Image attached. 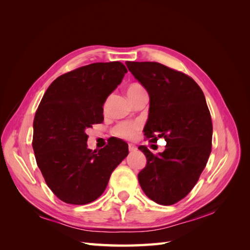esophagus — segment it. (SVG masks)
Instances as JSON below:
<instances>
[{
    "label": "esophagus",
    "instance_id": "34e87169",
    "mask_svg": "<svg viewBox=\"0 0 250 250\" xmlns=\"http://www.w3.org/2000/svg\"><path fill=\"white\" fill-rule=\"evenodd\" d=\"M128 149H129L130 152H134V151H137V147H135L133 144H129V145H128Z\"/></svg>",
    "mask_w": 250,
    "mask_h": 250
}]
</instances>
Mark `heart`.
<instances>
[{"label":"heart","mask_w":250,"mask_h":250,"mask_svg":"<svg viewBox=\"0 0 250 250\" xmlns=\"http://www.w3.org/2000/svg\"><path fill=\"white\" fill-rule=\"evenodd\" d=\"M144 93H146V90L139 83H132L127 88V95L131 101ZM139 128L140 126L138 124L121 123L113 129V133L122 139H132L137 134Z\"/></svg>","instance_id":"1"}]
</instances>
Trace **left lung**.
I'll return each mask as SVG.
<instances>
[{"label":"left lung","mask_w":250,"mask_h":250,"mask_svg":"<svg viewBox=\"0 0 250 250\" xmlns=\"http://www.w3.org/2000/svg\"><path fill=\"white\" fill-rule=\"evenodd\" d=\"M126 65L149 94L144 134L150 142L158 138L167 142L157 155L146 146L139 147L147 158L139 183L151 200L171 206L191 192L210 154L213 124L206 97L191 77L164 64L127 62Z\"/></svg>","instance_id":"left-lung-1"}]
</instances>
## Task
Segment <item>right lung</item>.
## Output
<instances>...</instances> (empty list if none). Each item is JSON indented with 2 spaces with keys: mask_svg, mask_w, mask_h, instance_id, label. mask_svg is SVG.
<instances>
[{
  "mask_svg": "<svg viewBox=\"0 0 250 250\" xmlns=\"http://www.w3.org/2000/svg\"><path fill=\"white\" fill-rule=\"evenodd\" d=\"M126 73L119 62L78 67L53 81L39 105L32 142L36 163L51 191L65 203L82 206L99 198L128 155L121 139L98 152L88 149L85 132L103 122V104Z\"/></svg>",
  "mask_w": 250,
  "mask_h": 250,
  "instance_id": "add662e5",
  "label": "right lung"
}]
</instances>
